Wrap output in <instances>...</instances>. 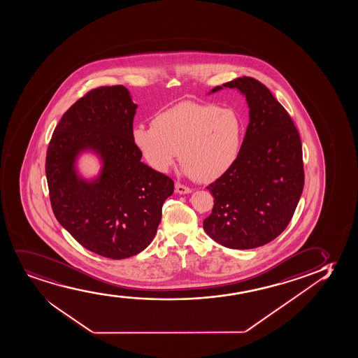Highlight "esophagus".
<instances>
[{
  "label": "esophagus",
  "mask_w": 358,
  "mask_h": 358,
  "mask_svg": "<svg viewBox=\"0 0 358 358\" xmlns=\"http://www.w3.org/2000/svg\"><path fill=\"white\" fill-rule=\"evenodd\" d=\"M176 192L180 194V195H186V194H190L191 189L185 185H181L180 182L176 184Z\"/></svg>",
  "instance_id": "34e87169"
}]
</instances>
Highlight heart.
Listing matches in <instances>:
<instances>
[{"mask_svg":"<svg viewBox=\"0 0 358 358\" xmlns=\"http://www.w3.org/2000/svg\"><path fill=\"white\" fill-rule=\"evenodd\" d=\"M245 139V122L231 108L185 101L156 113L152 127L139 124L131 141L157 172L179 157L182 173L199 181L217 180L235 166Z\"/></svg>","mask_w":358,"mask_h":358,"instance_id":"heart-1","label":"heart"}]
</instances>
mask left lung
Listing matches in <instances>:
<instances>
[{
    "label": "left lung",
    "mask_w": 358,
    "mask_h": 358,
    "mask_svg": "<svg viewBox=\"0 0 358 358\" xmlns=\"http://www.w3.org/2000/svg\"><path fill=\"white\" fill-rule=\"evenodd\" d=\"M224 88L245 95L249 124L235 166L207 187L214 207L203 229L227 248H257L281 235L298 206L303 189L301 141L288 113L263 83L238 77L208 94Z\"/></svg>",
    "instance_id": "obj_1"
}]
</instances>
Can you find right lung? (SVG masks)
Instances as JSON below:
<instances>
[{"label":"right lung","instance_id":"1","mask_svg":"<svg viewBox=\"0 0 358 358\" xmlns=\"http://www.w3.org/2000/svg\"><path fill=\"white\" fill-rule=\"evenodd\" d=\"M138 105L126 87H99L64 113L50 139L45 176L57 220L85 248L126 259L154 240L174 182L141 162L131 141ZM101 161L98 176L76 169L82 153Z\"/></svg>","mask_w":358,"mask_h":358}]
</instances>
